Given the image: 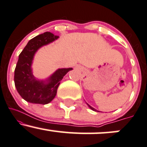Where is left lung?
<instances>
[{
  "mask_svg": "<svg viewBox=\"0 0 147 147\" xmlns=\"http://www.w3.org/2000/svg\"><path fill=\"white\" fill-rule=\"evenodd\" d=\"M88 106H89V107H90V108L91 109H92V110H93V111H95V112H96V109H95L94 108H93V107H91V106H90V105H88ZM97 112H98V111H97Z\"/></svg>",
  "mask_w": 147,
  "mask_h": 147,
  "instance_id": "obj_1",
  "label": "left lung"
}]
</instances>
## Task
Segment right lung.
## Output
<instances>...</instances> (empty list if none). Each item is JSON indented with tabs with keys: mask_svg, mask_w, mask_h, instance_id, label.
<instances>
[{
	"mask_svg": "<svg viewBox=\"0 0 147 147\" xmlns=\"http://www.w3.org/2000/svg\"><path fill=\"white\" fill-rule=\"evenodd\" d=\"M59 38L51 32H45L29 40L19 55L14 72V83L19 94L26 101L36 104L50 102L56 96L60 81L72 68L58 69L47 81H38L33 77L31 64L33 56L42 46L47 45Z\"/></svg>",
	"mask_w": 147,
	"mask_h": 147,
	"instance_id": "right-lung-1",
	"label": "right lung"
}]
</instances>
